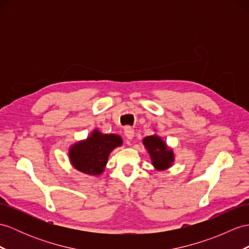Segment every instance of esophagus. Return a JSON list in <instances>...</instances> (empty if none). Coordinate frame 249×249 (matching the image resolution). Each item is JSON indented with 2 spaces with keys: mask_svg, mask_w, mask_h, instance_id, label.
<instances>
[{
  "mask_svg": "<svg viewBox=\"0 0 249 249\" xmlns=\"http://www.w3.org/2000/svg\"><path fill=\"white\" fill-rule=\"evenodd\" d=\"M124 135H125L126 138L129 139V141H131V139L134 137V129H133L132 126H130V125L125 126V128H124Z\"/></svg>",
  "mask_w": 249,
  "mask_h": 249,
  "instance_id": "1",
  "label": "esophagus"
}]
</instances>
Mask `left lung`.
I'll return each instance as SVG.
<instances>
[{"label":"left lung","mask_w":249,"mask_h":249,"mask_svg":"<svg viewBox=\"0 0 249 249\" xmlns=\"http://www.w3.org/2000/svg\"><path fill=\"white\" fill-rule=\"evenodd\" d=\"M143 144L152 159L153 166L157 170H165L171 166L173 161V153L168 150L165 142L159 136H148L143 139Z\"/></svg>","instance_id":"left-lung-1"}]
</instances>
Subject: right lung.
Masks as SVG:
<instances>
[{
	"label": "right lung",
	"mask_w": 249,
	"mask_h": 249,
	"mask_svg": "<svg viewBox=\"0 0 249 249\" xmlns=\"http://www.w3.org/2000/svg\"><path fill=\"white\" fill-rule=\"evenodd\" d=\"M123 143L118 135L101 134L95 130L87 141L72 145L70 160L77 170L90 175H98L105 170L108 154Z\"/></svg>",
	"instance_id": "right-lung-1"
}]
</instances>
